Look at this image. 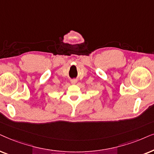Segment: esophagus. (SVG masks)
<instances>
[{
  "mask_svg": "<svg viewBox=\"0 0 154 154\" xmlns=\"http://www.w3.org/2000/svg\"><path fill=\"white\" fill-rule=\"evenodd\" d=\"M71 83L73 84V85H75V84L77 83V79H72V80H71Z\"/></svg>",
  "mask_w": 154,
  "mask_h": 154,
  "instance_id": "obj_1",
  "label": "esophagus"
}]
</instances>
